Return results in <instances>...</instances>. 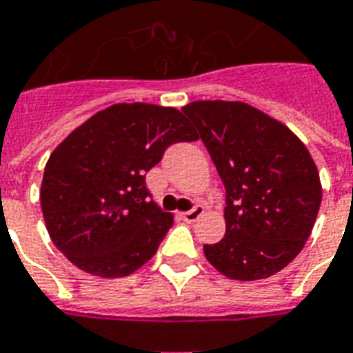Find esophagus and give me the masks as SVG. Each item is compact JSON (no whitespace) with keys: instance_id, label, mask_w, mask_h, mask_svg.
Wrapping results in <instances>:
<instances>
[{"instance_id":"1","label":"esophagus","mask_w":353,"mask_h":353,"mask_svg":"<svg viewBox=\"0 0 353 353\" xmlns=\"http://www.w3.org/2000/svg\"><path fill=\"white\" fill-rule=\"evenodd\" d=\"M203 212H205V209H203V207L196 205L194 209L183 212V220H185V222H196V220L200 219V216H203Z\"/></svg>"}]
</instances>
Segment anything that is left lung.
<instances>
[{
	"mask_svg": "<svg viewBox=\"0 0 353 353\" xmlns=\"http://www.w3.org/2000/svg\"><path fill=\"white\" fill-rule=\"evenodd\" d=\"M194 123L225 187V235L203 254L220 274L265 279L300 254L322 201L319 170L303 142L242 101H192Z\"/></svg>",
	"mask_w": 353,
	"mask_h": 353,
	"instance_id": "obj_1",
	"label": "left lung"
}]
</instances>
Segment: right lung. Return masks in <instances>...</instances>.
<instances>
[{
	"label": "right lung",
	"instance_id": "1",
	"mask_svg": "<svg viewBox=\"0 0 353 353\" xmlns=\"http://www.w3.org/2000/svg\"><path fill=\"white\" fill-rule=\"evenodd\" d=\"M198 141L181 111L117 103L96 112L48 159L40 205L51 241L99 278H123L152 259L174 224L150 200L146 172L176 142Z\"/></svg>",
	"mask_w": 353,
	"mask_h": 353
}]
</instances>
